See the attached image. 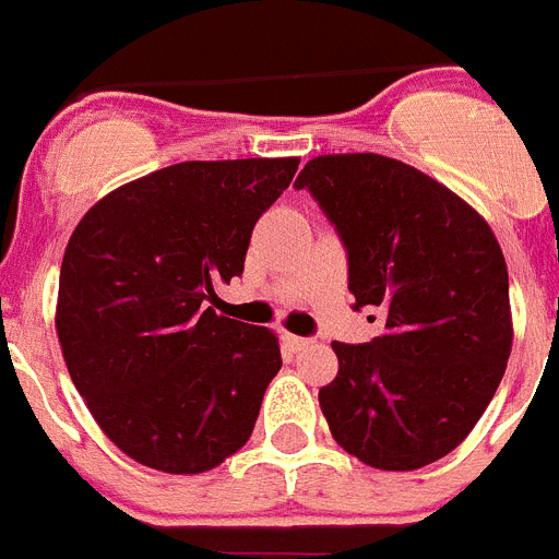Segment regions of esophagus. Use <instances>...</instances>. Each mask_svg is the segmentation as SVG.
<instances>
[{"mask_svg": "<svg viewBox=\"0 0 559 559\" xmlns=\"http://www.w3.org/2000/svg\"><path fill=\"white\" fill-rule=\"evenodd\" d=\"M283 341L290 349H296V353H299V349H308L310 344H313V338H302V335H290V333H285Z\"/></svg>", "mask_w": 559, "mask_h": 559, "instance_id": "1", "label": "esophagus"}]
</instances>
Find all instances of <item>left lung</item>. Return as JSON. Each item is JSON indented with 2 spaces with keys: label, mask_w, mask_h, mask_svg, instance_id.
Returning <instances> with one entry per match:
<instances>
[{
  "label": "left lung",
  "mask_w": 559,
  "mask_h": 559,
  "mask_svg": "<svg viewBox=\"0 0 559 559\" xmlns=\"http://www.w3.org/2000/svg\"><path fill=\"white\" fill-rule=\"evenodd\" d=\"M294 187L338 231L353 308L383 313L367 344L333 341L338 374L319 389L330 433L369 467H426L473 431L507 369L501 246L448 187L380 153L316 156Z\"/></svg>",
  "instance_id": "8db88e82"
}]
</instances>
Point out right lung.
<instances>
[{"mask_svg": "<svg viewBox=\"0 0 559 559\" xmlns=\"http://www.w3.org/2000/svg\"><path fill=\"white\" fill-rule=\"evenodd\" d=\"M296 167H162L108 192L69 237L56 313L69 378L103 433L145 467L204 473L249 442L280 344L206 302L243 274L251 229Z\"/></svg>", "mask_w": 559, "mask_h": 559, "instance_id": "right-lung-1", "label": "right lung"}]
</instances>
